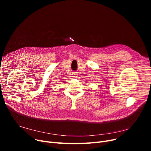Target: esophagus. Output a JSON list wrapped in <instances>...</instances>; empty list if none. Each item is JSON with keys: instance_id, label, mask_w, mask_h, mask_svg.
I'll use <instances>...</instances> for the list:
<instances>
[{"instance_id": "34e87169", "label": "esophagus", "mask_w": 151, "mask_h": 151, "mask_svg": "<svg viewBox=\"0 0 151 151\" xmlns=\"http://www.w3.org/2000/svg\"><path fill=\"white\" fill-rule=\"evenodd\" d=\"M73 76L74 78H77V77H78L76 73H73Z\"/></svg>"}]
</instances>
